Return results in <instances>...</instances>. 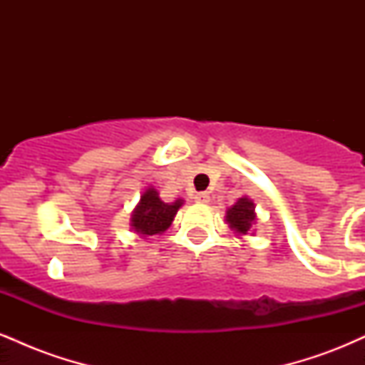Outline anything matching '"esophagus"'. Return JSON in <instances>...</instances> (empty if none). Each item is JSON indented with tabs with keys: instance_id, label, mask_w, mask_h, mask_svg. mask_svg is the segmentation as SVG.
<instances>
[{
	"instance_id": "obj_1",
	"label": "esophagus",
	"mask_w": 365,
	"mask_h": 365,
	"mask_svg": "<svg viewBox=\"0 0 365 365\" xmlns=\"http://www.w3.org/2000/svg\"><path fill=\"white\" fill-rule=\"evenodd\" d=\"M209 200H211V197H209L207 192H199V194L195 195L197 204H209Z\"/></svg>"
}]
</instances>
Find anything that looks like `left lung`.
<instances>
[{"mask_svg":"<svg viewBox=\"0 0 365 365\" xmlns=\"http://www.w3.org/2000/svg\"><path fill=\"white\" fill-rule=\"evenodd\" d=\"M257 215H255V204L252 199L244 195L233 204L232 207L226 209L225 221L228 225V228L235 233L237 237L249 235L252 225H255Z\"/></svg>","mask_w":365,"mask_h":365,"instance_id":"1","label":"left lung"}]
</instances>
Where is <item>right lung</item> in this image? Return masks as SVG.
Masks as SVG:
<instances>
[{"label": "right lung", "instance_id": "right-lung-1", "mask_svg": "<svg viewBox=\"0 0 365 365\" xmlns=\"http://www.w3.org/2000/svg\"><path fill=\"white\" fill-rule=\"evenodd\" d=\"M183 202H185L183 199H177L175 202H163L156 188H145L144 194L140 195L139 204L132 211V217H130V226H132L133 233L142 238L165 233L173 223Z\"/></svg>", "mask_w": 365, "mask_h": 365}]
</instances>
